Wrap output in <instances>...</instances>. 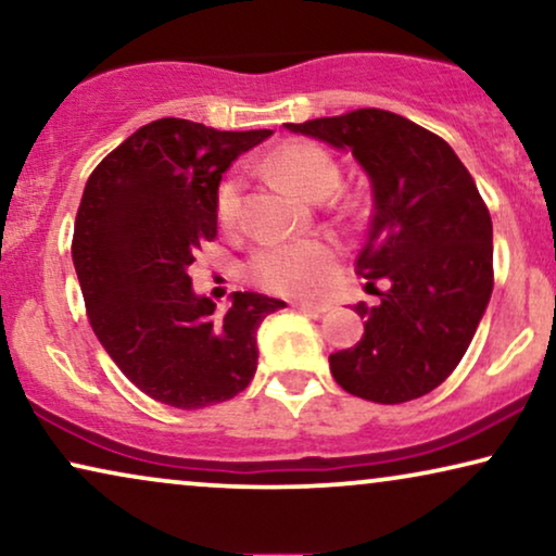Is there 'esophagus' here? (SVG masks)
<instances>
[{
	"mask_svg": "<svg viewBox=\"0 0 556 556\" xmlns=\"http://www.w3.org/2000/svg\"><path fill=\"white\" fill-rule=\"evenodd\" d=\"M291 306L295 311H303V314H326L329 311V303L324 301H295Z\"/></svg>",
	"mask_w": 556,
	"mask_h": 556,
	"instance_id": "obj_1",
	"label": "esophagus"
}]
</instances>
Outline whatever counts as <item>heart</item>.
I'll use <instances>...</instances> for the list:
<instances>
[{"label":"heart","instance_id":"1","mask_svg":"<svg viewBox=\"0 0 556 556\" xmlns=\"http://www.w3.org/2000/svg\"><path fill=\"white\" fill-rule=\"evenodd\" d=\"M268 169L291 185L306 200H321L339 185V164L329 151L314 141H288L268 156ZM242 210V179L227 177L217 187L215 215L223 227H232ZM337 265V250L326 240L270 242L250 257V278L257 286L283 295L316 293Z\"/></svg>","mask_w":556,"mask_h":556}]
</instances>
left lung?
I'll use <instances>...</instances> for the list:
<instances>
[{"mask_svg": "<svg viewBox=\"0 0 556 556\" xmlns=\"http://www.w3.org/2000/svg\"><path fill=\"white\" fill-rule=\"evenodd\" d=\"M286 128L352 151L375 197L356 273L387 291L379 306H354L364 337L329 356L333 379L379 405L422 397L458 367L491 301L493 225L473 177L447 141L392 111Z\"/></svg>", "mask_w": 556, "mask_h": 556, "instance_id": "8db88e82", "label": "left lung"}]
</instances>
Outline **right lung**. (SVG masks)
Instances as JSON below:
<instances>
[{
    "label": "right lung",
    "instance_id": "obj_1",
    "mask_svg": "<svg viewBox=\"0 0 556 556\" xmlns=\"http://www.w3.org/2000/svg\"><path fill=\"white\" fill-rule=\"evenodd\" d=\"M270 134L151 121L83 189L73 263L88 321L116 367L169 407L200 409L245 390L257 369V329L286 306L238 291L217 316L189 278L197 250L217 238L219 179Z\"/></svg>",
    "mask_w": 556,
    "mask_h": 556
}]
</instances>
